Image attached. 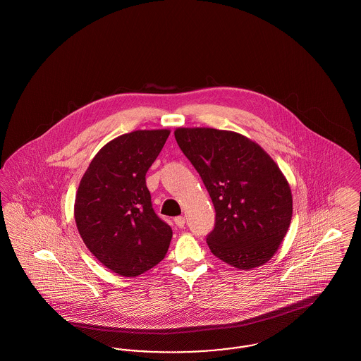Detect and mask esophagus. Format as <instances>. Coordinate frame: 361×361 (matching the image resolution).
<instances>
[{
  "instance_id": "1",
  "label": "esophagus",
  "mask_w": 361,
  "mask_h": 361,
  "mask_svg": "<svg viewBox=\"0 0 361 361\" xmlns=\"http://www.w3.org/2000/svg\"><path fill=\"white\" fill-rule=\"evenodd\" d=\"M174 224H176L177 227L181 228V227L185 226V218H184V216H176V218H174Z\"/></svg>"
}]
</instances>
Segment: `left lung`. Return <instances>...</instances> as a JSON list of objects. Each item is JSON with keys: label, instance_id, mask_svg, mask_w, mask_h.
<instances>
[{"label": "left lung", "instance_id": "obj_1", "mask_svg": "<svg viewBox=\"0 0 361 361\" xmlns=\"http://www.w3.org/2000/svg\"><path fill=\"white\" fill-rule=\"evenodd\" d=\"M174 137L216 211L207 237L212 255L240 271L268 262L292 219L291 188L272 157L235 131L180 127Z\"/></svg>", "mask_w": 361, "mask_h": 361}]
</instances>
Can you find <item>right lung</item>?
Wrapping results in <instances>:
<instances>
[{
    "mask_svg": "<svg viewBox=\"0 0 361 361\" xmlns=\"http://www.w3.org/2000/svg\"><path fill=\"white\" fill-rule=\"evenodd\" d=\"M171 130H137L109 140L90 161L75 193L74 219L92 255L123 277L166 256L172 228L152 207L146 173Z\"/></svg>",
    "mask_w": 361,
    "mask_h": 361,
    "instance_id": "right-lung-1",
    "label": "right lung"
}]
</instances>
